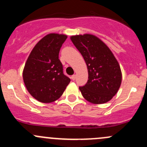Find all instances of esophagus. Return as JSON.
I'll return each mask as SVG.
<instances>
[{
	"label": "esophagus",
	"mask_w": 147,
	"mask_h": 147,
	"mask_svg": "<svg viewBox=\"0 0 147 147\" xmlns=\"http://www.w3.org/2000/svg\"><path fill=\"white\" fill-rule=\"evenodd\" d=\"M71 79H72V80H75L76 79V75H72V77H71Z\"/></svg>",
	"instance_id": "esophagus-1"
}]
</instances>
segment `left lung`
I'll use <instances>...</instances> for the list:
<instances>
[{"label":"left lung","mask_w":147,"mask_h":147,"mask_svg":"<svg viewBox=\"0 0 147 147\" xmlns=\"http://www.w3.org/2000/svg\"><path fill=\"white\" fill-rule=\"evenodd\" d=\"M70 39L82 54L88 70L87 84L79 87L83 97L92 104L109 102L117 94L121 83V69L115 55L94 35H72Z\"/></svg>","instance_id":"left-lung-1"}]
</instances>
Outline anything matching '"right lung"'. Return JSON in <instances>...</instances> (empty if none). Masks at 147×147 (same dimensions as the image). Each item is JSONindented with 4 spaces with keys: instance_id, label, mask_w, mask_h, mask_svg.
Wrapping results in <instances>:
<instances>
[{
    "instance_id": "1",
    "label": "right lung",
    "mask_w": 147,
    "mask_h": 147,
    "mask_svg": "<svg viewBox=\"0 0 147 147\" xmlns=\"http://www.w3.org/2000/svg\"><path fill=\"white\" fill-rule=\"evenodd\" d=\"M67 36L50 33L31 51L25 65L23 78L26 89L38 101L50 103L58 100L70 79L63 73L59 53Z\"/></svg>"
}]
</instances>
